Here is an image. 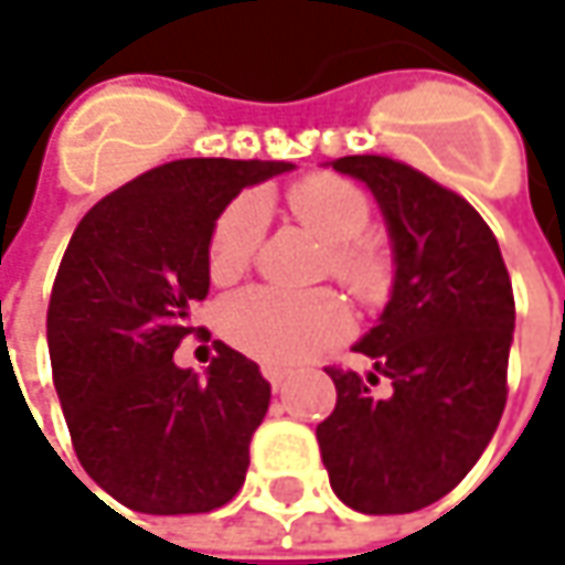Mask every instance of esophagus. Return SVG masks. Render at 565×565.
Segmentation results:
<instances>
[{"instance_id": "obj_1", "label": "esophagus", "mask_w": 565, "mask_h": 565, "mask_svg": "<svg viewBox=\"0 0 565 565\" xmlns=\"http://www.w3.org/2000/svg\"><path fill=\"white\" fill-rule=\"evenodd\" d=\"M260 374L267 377V383H270L273 390H279V386L286 383V377H289V371H286V367H276V364H264Z\"/></svg>"}]
</instances>
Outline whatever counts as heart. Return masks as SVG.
I'll return each mask as SVG.
<instances>
[{"label":"heart","mask_w":565,"mask_h":565,"mask_svg":"<svg viewBox=\"0 0 565 565\" xmlns=\"http://www.w3.org/2000/svg\"><path fill=\"white\" fill-rule=\"evenodd\" d=\"M286 206L298 226L323 242L320 276H333L345 292L364 305L383 298L393 276V254L383 235L367 232L371 201L355 182L333 172H311L286 188ZM260 242L264 206L250 194L235 198L210 228V279H238L254 264ZM220 330L250 359L289 364L345 337L349 308L330 289L295 295L270 286H250L223 301Z\"/></svg>","instance_id":"b5f03b06"}]
</instances>
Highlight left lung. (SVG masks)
Segmentation results:
<instances>
[{
  "instance_id": "left-lung-1",
  "label": "left lung",
  "mask_w": 565,
  "mask_h": 565,
  "mask_svg": "<svg viewBox=\"0 0 565 565\" xmlns=\"http://www.w3.org/2000/svg\"><path fill=\"white\" fill-rule=\"evenodd\" d=\"M337 172L374 191L386 216L396 282L355 352L364 377L327 367L337 408L317 424L337 497L367 515L437 503L466 478L507 408L515 298L500 245L462 194L390 157H342ZM391 380L377 397L371 385Z\"/></svg>"
}]
</instances>
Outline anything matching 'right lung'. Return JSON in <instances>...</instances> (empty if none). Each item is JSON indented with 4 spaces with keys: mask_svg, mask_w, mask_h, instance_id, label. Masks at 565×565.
Returning a JSON list of instances; mask_svg holds the SVG:
<instances>
[{
    "mask_svg": "<svg viewBox=\"0 0 565 565\" xmlns=\"http://www.w3.org/2000/svg\"><path fill=\"white\" fill-rule=\"evenodd\" d=\"M289 163L194 157L147 169L84 213L55 273L46 339L84 471L150 515L226 507L245 484L270 383L216 345L206 380L175 367L191 305L210 289L206 242L245 185Z\"/></svg>",
    "mask_w": 565,
    "mask_h": 565,
    "instance_id": "1",
    "label": "right lung"
}]
</instances>
